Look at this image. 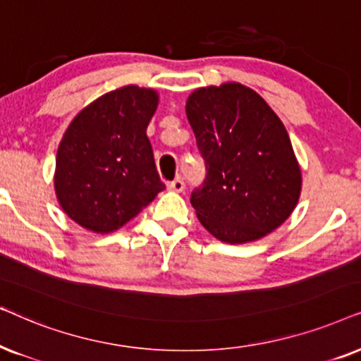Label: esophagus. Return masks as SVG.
<instances>
[{
  "label": "esophagus",
  "mask_w": 361,
  "mask_h": 361,
  "mask_svg": "<svg viewBox=\"0 0 361 361\" xmlns=\"http://www.w3.org/2000/svg\"><path fill=\"white\" fill-rule=\"evenodd\" d=\"M168 190L178 191V193H180V191L185 190V181L181 180V178H175V180L168 183Z\"/></svg>",
  "instance_id": "34e87169"
}]
</instances>
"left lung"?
I'll return each mask as SVG.
<instances>
[{
  "label": "left lung",
  "instance_id": "8db88e82",
  "mask_svg": "<svg viewBox=\"0 0 361 361\" xmlns=\"http://www.w3.org/2000/svg\"><path fill=\"white\" fill-rule=\"evenodd\" d=\"M186 115L206 166L204 181L191 193L201 224L229 244L272 233L294 211L302 185L281 118L236 82L195 90Z\"/></svg>",
  "mask_w": 361,
  "mask_h": 361
}]
</instances>
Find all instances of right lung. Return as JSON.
I'll return each mask as SVG.
<instances>
[{"instance_id":"add662e5","label":"right lung","mask_w":361,"mask_h":361,"mask_svg":"<svg viewBox=\"0 0 361 361\" xmlns=\"http://www.w3.org/2000/svg\"><path fill=\"white\" fill-rule=\"evenodd\" d=\"M157 104L155 90L125 85L72 120L57 150L54 183L77 224L112 233L165 190L147 137Z\"/></svg>"}]
</instances>
